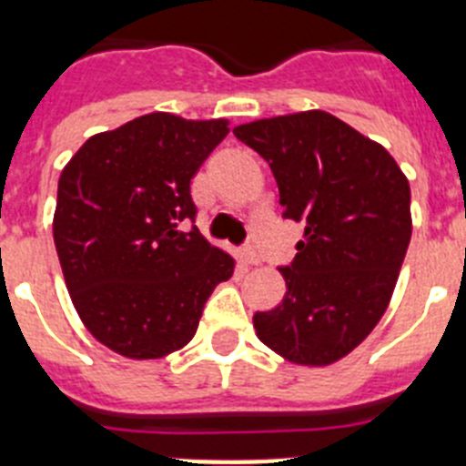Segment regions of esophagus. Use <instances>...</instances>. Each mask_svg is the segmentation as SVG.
<instances>
[{"label":"esophagus","mask_w":466,"mask_h":466,"mask_svg":"<svg viewBox=\"0 0 466 466\" xmlns=\"http://www.w3.org/2000/svg\"><path fill=\"white\" fill-rule=\"evenodd\" d=\"M242 261H245L247 266H258V263H261V254H258L254 247H245V249H242Z\"/></svg>","instance_id":"esophagus-1"}]
</instances>
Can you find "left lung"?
Masks as SVG:
<instances>
[{
  "mask_svg": "<svg viewBox=\"0 0 466 466\" xmlns=\"http://www.w3.org/2000/svg\"><path fill=\"white\" fill-rule=\"evenodd\" d=\"M273 170L284 219L303 221L287 294L254 315L261 343L300 366L350 355L385 315L410 242V187L397 160L327 111L233 127Z\"/></svg>",
  "mask_w": 466,
  "mask_h": 466,
  "instance_id": "1",
  "label": "left lung"
}]
</instances>
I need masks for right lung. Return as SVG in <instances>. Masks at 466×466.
I'll return each mask as SVG.
<instances>
[{
  "mask_svg": "<svg viewBox=\"0 0 466 466\" xmlns=\"http://www.w3.org/2000/svg\"><path fill=\"white\" fill-rule=\"evenodd\" d=\"M228 135L226 118L154 111L86 139L57 182L53 240L72 303L95 339L158 360L196 336L205 300L236 261L187 221L191 179Z\"/></svg>",
  "mask_w": 466,
  "mask_h": 466,
  "instance_id": "right-lung-1",
  "label": "right lung"
}]
</instances>
